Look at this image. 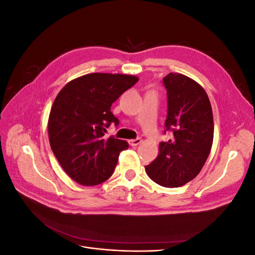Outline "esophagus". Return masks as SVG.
Returning a JSON list of instances; mask_svg holds the SVG:
<instances>
[{
	"label": "esophagus",
	"mask_w": 255,
	"mask_h": 255,
	"mask_svg": "<svg viewBox=\"0 0 255 255\" xmlns=\"http://www.w3.org/2000/svg\"><path fill=\"white\" fill-rule=\"evenodd\" d=\"M141 142V139L140 138H136V139H130V140H128V143L132 145V146H136V145H138Z\"/></svg>",
	"instance_id": "esophagus-1"
}]
</instances>
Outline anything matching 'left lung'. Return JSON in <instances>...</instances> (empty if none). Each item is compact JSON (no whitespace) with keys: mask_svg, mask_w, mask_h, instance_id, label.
Instances as JSON below:
<instances>
[{"mask_svg":"<svg viewBox=\"0 0 255 255\" xmlns=\"http://www.w3.org/2000/svg\"><path fill=\"white\" fill-rule=\"evenodd\" d=\"M166 130L172 138L159 143L158 156L145 166L150 179L164 187H180L201 171L210 155L214 119L210 99L201 85L181 73H169Z\"/></svg>","mask_w":255,"mask_h":255,"instance_id":"left-lung-1","label":"left lung"}]
</instances>
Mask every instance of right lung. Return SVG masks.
Wrapping results in <instances>:
<instances>
[{"instance_id":"obj_1","label":"right lung","mask_w":255,"mask_h":255,"mask_svg":"<svg viewBox=\"0 0 255 255\" xmlns=\"http://www.w3.org/2000/svg\"><path fill=\"white\" fill-rule=\"evenodd\" d=\"M128 74L90 73L69 82L54 100L48 130L51 149L65 172L84 186L110 179L126 140L105 136L119 120L112 104L138 82Z\"/></svg>"}]
</instances>
